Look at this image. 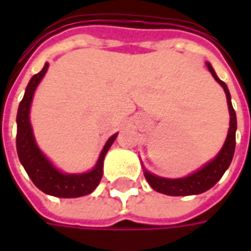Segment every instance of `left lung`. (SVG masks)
<instances>
[{"label":"left lung","instance_id":"1","mask_svg":"<svg viewBox=\"0 0 251 251\" xmlns=\"http://www.w3.org/2000/svg\"><path fill=\"white\" fill-rule=\"evenodd\" d=\"M205 64L212 74V76L215 77L216 82L221 84L226 93L227 104H228V111H230V129H228L226 142H225L221 152L218 153V156L212 161L199 169L198 172L189 175L187 177H183V179H164V177H158V176H154L145 171L144 175H145V179L149 185L160 194L171 195V196H188V195L201 194L207 189H210L211 187H214L231 164L234 151H235L237 117H235V111L232 109L231 98H230V93H228L226 83L222 82L221 79L216 76L215 71L211 67L210 63H205Z\"/></svg>","mask_w":251,"mask_h":251}]
</instances>
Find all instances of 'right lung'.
I'll use <instances>...</instances> for the list:
<instances>
[{
	"mask_svg": "<svg viewBox=\"0 0 251 251\" xmlns=\"http://www.w3.org/2000/svg\"><path fill=\"white\" fill-rule=\"evenodd\" d=\"M47 70H48V63H46V66L43 67V70L39 74L32 76L25 90L24 98L20 102L19 111H17V137H16L17 154L26 174L33 181V184L41 189L44 194L52 195L56 198L84 196V195L91 194L102 179L103 158L111 147V144L114 142L117 134L111 136L107 140L103 151L99 156L98 163L94 167L93 171L82 175H66L59 172L47 160L46 156L40 152V149L36 145L29 122L32 98H33L37 84L46 75Z\"/></svg>",
	"mask_w": 251,
	"mask_h": 251,
	"instance_id": "obj_1",
	"label": "right lung"
}]
</instances>
